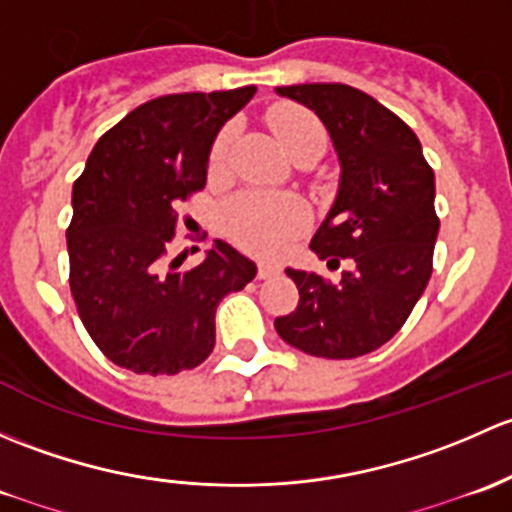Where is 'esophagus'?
<instances>
[{
	"instance_id": "1",
	"label": "esophagus",
	"mask_w": 512,
	"mask_h": 512,
	"mask_svg": "<svg viewBox=\"0 0 512 512\" xmlns=\"http://www.w3.org/2000/svg\"><path fill=\"white\" fill-rule=\"evenodd\" d=\"M278 273H281V266H278V263H266V261L258 263V273H256V276L261 278V281L278 276Z\"/></svg>"
}]
</instances>
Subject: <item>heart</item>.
I'll return each instance as SVG.
<instances>
[{"mask_svg": "<svg viewBox=\"0 0 512 512\" xmlns=\"http://www.w3.org/2000/svg\"><path fill=\"white\" fill-rule=\"evenodd\" d=\"M273 133L281 145L291 152H300L308 145L325 147V130L313 113L298 105H276L268 113ZM234 125H226L214 138L209 150V172H219L229 157ZM308 224V209L300 199L286 194H246L226 207V234L254 254H276L286 239L298 234Z\"/></svg>", "mask_w": 512, "mask_h": 512, "instance_id": "heart-1", "label": "heart"}]
</instances>
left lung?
I'll return each instance as SVG.
<instances>
[{
	"mask_svg": "<svg viewBox=\"0 0 512 512\" xmlns=\"http://www.w3.org/2000/svg\"><path fill=\"white\" fill-rule=\"evenodd\" d=\"M313 110L333 138L340 187L310 249L328 266L350 261L340 283L286 268L300 300L276 318L288 345L328 360H352L392 340L431 278L439 217L434 170L402 118L345 83L276 88Z\"/></svg>",
	"mask_w": 512,
	"mask_h": 512,
	"instance_id": "left-lung-1",
	"label": "left lung"
}]
</instances>
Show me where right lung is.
Returning <instances> with one entry per match:
<instances>
[{"label":"right lung","mask_w":512,"mask_h":512,"mask_svg":"<svg viewBox=\"0 0 512 512\" xmlns=\"http://www.w3.org/2000/svg\"><path fill=\"white\" fill-rule=\"evenodd\" d=\"M256 86L147 100L96 142L73 182L66 231L71 293L98 350L138 374H177L214 350L226 293L254 281L256 263L214 241L199 266H165L177 207L207 184L221 125Z\"/></svg>","instance_id":"add662e5"}]
</instances>
